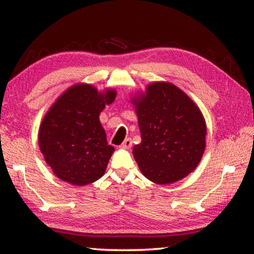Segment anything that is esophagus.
Returning a JSON list of instances; mask_svg holds the SVG:
<instances>
[{
	"mask_svg": "<svg viewBox=\"0 0 254 254\" xmlns=\"http://www.w3.org/2000/svg\"><path fill=\"white\" fill-rule=\"evenodd\" d=\"M131 147H132V139L131 137H127V139L123 141V143L121 144V148L130 149Z\"/></svg>",
	"mask_w": 254,
	"mask_h": 254,
	"instance_id": "obj_1",
	"label": "esophagus"
}]
</instances>
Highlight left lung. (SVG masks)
Segmentation results:
<instances>
[{"label":"left lung","mask_w":254,"mask_h":254,"mask_svg":"<svg viewBox=\"0 0 254 254\" xmlns=\"http://www.w3.org/2000/svg\"><path fill=\"white\" fill-rule=\"evenodd\" d=\"M135 105L141 143L133 154L149 180L167 185L186 177L205 150L206 124L198 107L178 87L153 83Z\"/></svg>","instance_id":"obj_1"}]
</instances>
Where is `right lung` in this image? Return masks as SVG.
Here are the masks:
<instances>
[{
	"mask_svg": "<svg viewBox=\"0 0 254 254\" xmlns=\"http://www.w3.org/2000/svg\"><path fill=\"white\" fill-rule=\"evenodd\" d=\"M115 96L113 89L102 94L91 85H75L46 114L38 140L59 179L84 186L104 175L114 148L107 144L100 113Z\"/></svg>",
	"mask_w": 254,
	"mask_h": 254,
	"instance_id": "right-lung-1",
	"label": "right lung"
}]
</instances>
